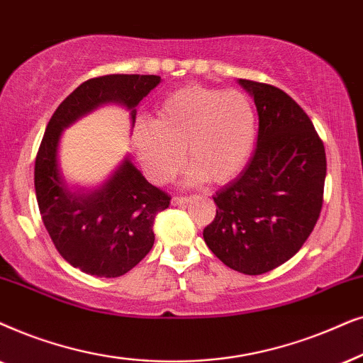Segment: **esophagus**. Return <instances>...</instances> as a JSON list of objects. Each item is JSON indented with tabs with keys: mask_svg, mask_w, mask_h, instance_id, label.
I'll return each mask as SVG.
<instances>
[{
	"mask_svg": "<svg viewBox=\"0 0 363 363\" xmlns=\"http://www.w3.org/2000/svg\"><path fill=\"white\" fill-rule=\"evenodd\" d=\"M187 202H189V199H187V197L176 196V197H172V199H171V204L172 206H184V204H187Z\"/></svg>",
	"mask_w": 363,
	"mask_h": 363,
	"instance_id": "obj_1",
	"label": "esophagus"
}]
</instances>
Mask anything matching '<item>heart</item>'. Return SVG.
I'll return each mask as SVG.
<instances>
[{
  "mask_svg": "<svg viewBox=\"0 0 363 363\" xmlns=\"http://www.w3.org/2000/svg\"><path fill=\"white\" fill-rule=\"evenodd\" d=\"M257 116L240 91L204 86L176 89L157 106L154 121L139 119L133 128V146L144 172L162 184L181 171L187 159L192 169L186 184L207 177L224 184L239 176L252 156Z\"/></svg>",
  "mask_w": 363,
  "mask_h": 363,
  "instance_id": "heart-1",
  "label": "heart"
}]
</instances>
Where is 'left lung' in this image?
Here are the masks:
<instances>
[{"instance_id": "1", "label": "left lung", "mask_w": 363, "mask_h": 363, "mask_svg": "<svg viewBox=\"0 0 363 363\" xmlns=\"http://www.w3.org/2000/svg\"><path fill=\"white\" fill-rule=\"evenodd\" d=\"M238 83L257 108V147L239 177L216 192V217L202 235L227 267L260 275L294 257L315 227L325 149L291 96L270 84Z\"/></svg>"}]
</instances>
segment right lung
Listing matches in <instances>:
<instances>
[{
	"mask_svg": "<svg viewBox=\"0 0 363 363\" xmlns=\"http://www.w3.org/2000/svg\"><path fill=\"white\" fill-rule=\"evenodd\" d=\"M161 83L154 74H109L79 84L52 114L38 151L35 189L45 227L57 252L72 267L98 277H119L141 262L154 245V217L171 197L157 189L125 156L96 187L69 182L61 169L65 129L104 104L129 113Z\"/></svg>",
	"mask_w": 363,
	"mask_h": 363,
	"instance_id": "obj_1",
	"label": "right lung"
}]
</instances>
